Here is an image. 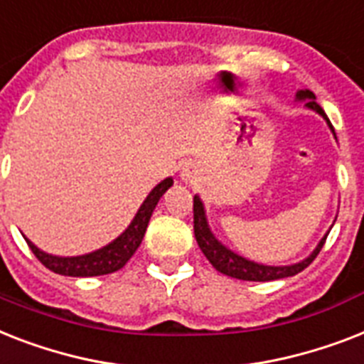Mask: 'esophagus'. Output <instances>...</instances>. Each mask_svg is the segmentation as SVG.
Returning a JSON list of instances; mask_svg holds the SVG:
<instances>
[{
	"mask_svg": "<svg viewBox=\"0 0 364 364\" xmlns=\"http://www.w3.org/2000/svg\"><path fill=\"white\" fill-rule=\"evenodd\" d=\"M196 174H197V171L193 167H186L184 171H182V176H184L186 180H193L196 178Z\"/></svg>",
	"mask_w": 364,
	"mask_h": 364,
	"instance_id": "obj_1",
	"label": "esophagus"
}]
</instances>
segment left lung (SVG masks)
Masks as SVG:
<instances>
[{
	"instance_id": "obj_1",
	"label": "left lung",
	"mask_w": 364,
	"mask_h": 364,
	"mask_svg": "<svg viewBox=\"0 0 364 364\" xmlns=\"http://www.w3.org/2000/svg\"><path fill=\"white\" fill-rule=\"evenodd\" d=\"M299 100L306 101V107H310L312 110L319 112L321 116H325L323 109L319 107V103L316 101V95L310 92V90H304V92H299ZM327 118V116H325ZM331 126V124H329ZM193 232H196L197 244H199L200 252L205 254V257L212 263V267L222 272L225 276H231V278H237V280H248V282H270V280H280V278H287V276L299 274L301 270H304L308 264L312 263L318 254L323 248L327 237L321 238V242L318 244V248L314 250V254L308 257V259L301 261L297 264H291V267H267V264H257L254 261H248L240 257V255L232 254L231 250H228L225 246L218 242L214 235L210 232L208 225H206L205 220V210H203V203H200L199 197H193Z\"/></svg>"
}]
</instances>
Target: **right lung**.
Masks as SVG:
<instances>
[{"mask_svg":"<svg viewBox=\"0 0 364 364\" xmlns=\"http://www.w3.org/2000/svg\"><path fill=\"white\" fill-rule=\"evenodd\" d=\"M171 186H173V180L171 178L164 180L161 184L156 186L150 191V196L146 197V200L142 203V206L136 212V216L133 218L132 225L122 232L114 242H110L109 246H105V248L97 250V252H92L88 255H78V257H56V255H48L45 252H41L30 240H26V242L31 248L35 257L45 264L46 269H50L56 274L101 276L116 272V270H120L127 261L132 259V255L141 246L142 237L146 232L148 222H150L154 208L158 205L159 197L164 196Z\"/></svg>","mask_w":364,"mask_h":364,"instance_id":"obj_1","label":"right lung"}]
</instances>
